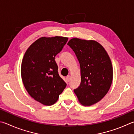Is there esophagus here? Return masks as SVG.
<instances>
[{"instance_id":"1","label":"esophagus","mask_w":134,"mask_h":134,"mask_svg":"<svg viewBox=\"0 0 134 134\" xmlns=\"http://www.w3.org/2000/svg\"><path fill=\"white\" fill-rule=\"evenodd\" d=\"M70 80H71V76L70 75H68L66 77V81L67 82H69L70 81Z\"/></svg>"}]
</instances>
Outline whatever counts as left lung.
<instances>
[{"instance_id":"8db88e82","label":"left lung","mask_w":134,"mask_h":134,"mask_svg":"<svg viewBox=\"0 0 134 134\" xmlns=\"http://www.w3.org/2000/svg\"><path fill=\"white\" fill-rule=\"evenodd\" d=\"M67 44L76 55L81 70V83L74 91L82 105H93L103 98L111 87L113 77L111 60L96 41L74 38Z\"/></svg>"}]
</instances>
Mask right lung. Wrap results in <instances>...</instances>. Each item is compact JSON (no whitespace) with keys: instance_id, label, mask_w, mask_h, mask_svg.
Wrapping results in <instances>:
<instances>
[{"instance_id":"add662e5","label":"right lung","mask_w":134,"mask_h":134,"mask_svg":"<svg viewBox=\"0 0 134 134\" xmlns=\"http://www.w3.org/2000/svg\"><path fill=\"white\" fill-rule=\"evenodd\" d=\"M67 37H43L35 41L25 53L21 75L29 95L45 105L56 103L67 84L60 77L55 57L62 50Z\"/></svg>"}]
</instances>
